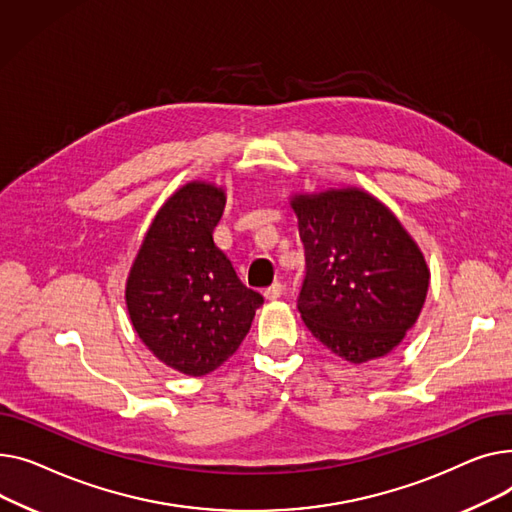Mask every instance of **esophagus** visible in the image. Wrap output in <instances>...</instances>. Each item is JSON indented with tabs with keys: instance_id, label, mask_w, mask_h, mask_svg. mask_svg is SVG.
Wrapping results in <instances>:
<instances>
[{
	"instance_id": "34e87169",
	"label": "esophagus",
	"mask_w": 512,
	"mask_h": 512,
	"mask_svg": "<svg viewBox=\"0 0 512 512\" xmlns=\"http://www.w3.org/2000/svg\"><path fill=\"white\" fill-rule=\"evenodd\" d=\"M281 295H283V285L281 283H273V285L264 289L266 299H279Z\"/></svg>"
}]
</instances>
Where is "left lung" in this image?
Wrapping results in <instances>:
<instances>
[{"label": "left lung", "instance_id": "obj_1", "mask_svg": "<svg viewBox=\"0 0 512 512\" xmlns=\"http://www.w3.org/2000/svg\"><path fill=\"white\" fill-rule=\"evenodd\" d=\"M306 250L297 310L335 355L364 364L393 351L424 308L430 270L390 210L359 188L291 200Z\"/></svg>", "mask_w": 512, "mask_h": 512}]
</instances>
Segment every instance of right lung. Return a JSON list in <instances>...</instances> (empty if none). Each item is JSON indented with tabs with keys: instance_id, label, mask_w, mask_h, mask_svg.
I'll return each instance as SVG.
<instances>
[{
	"instance_id": "1",
	"label": "right lung",
	"mask_w": 512,
	"mask_h": 512,
	"mask_svg": "<svg viewBox=\"0 0 512 512\" xmlns=\"http://www.w3.org/2000/svg\"><path fill=\"white\" fill-rule=\"evenodd\" d=\"M223 208L225 192L213 184L179 188L146 231L126 283L138 337L165 366L188 376L227 362L264 302L215 246Z\"/></svg>"
}]
</instances>
